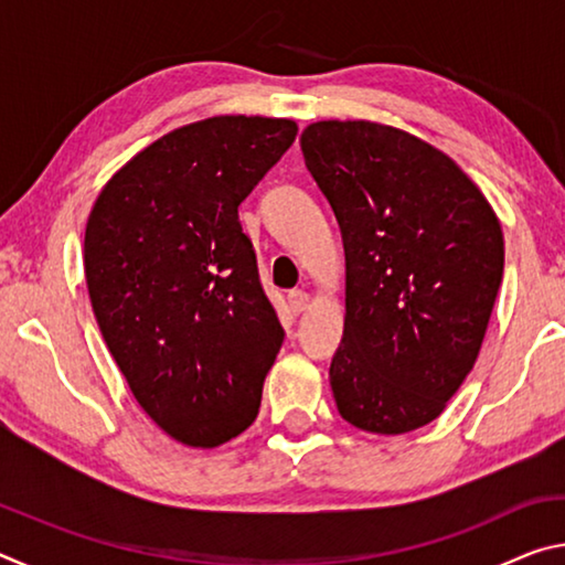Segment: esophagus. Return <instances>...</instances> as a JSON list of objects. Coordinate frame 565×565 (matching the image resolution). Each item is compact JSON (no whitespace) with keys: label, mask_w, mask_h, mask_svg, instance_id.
<instances>
[{"label":"esophagus","mask_w":565,"mask_h":565,"mask_svg":"<svg viewBox=\"0 0 565 565\" xmlns=\"http://www.w3.org/2000/svg\"><path fill=\"white\" fill-rule=\"evenodd\" d=\"M286 303H289V309L294 313H301V311H306V306H309V294L289 291V296H286Z\"/></svg>","instance_id":"1"}]
</instances>
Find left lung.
<instances>
[{"mask_svg": "<svg viewBox=\"0 0 565 565\" xmlns=\"http://www.w3.org/2000/svg\"><path fill=\"white\" fill-rule=\"evenodd\" d=\"M301 151L347 254L337 408L361 431L408 434L471 374L503 279L501 222L451 157L388 124L313 121Z\"/></svg>", "mask_w": 565, "mask_h": 565, "instance_id": "8db88e82", "label": "left lung"}]
</instances>
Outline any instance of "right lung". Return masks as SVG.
Listing matches in <instances>:
<instances>
[{
  "instance_id": "right-lung-1",
  "label": "right lung",
  "mask_w": 565,
  "mask_h": 565,
  "mask_svg": "<svg viewBox=\"0 0 565 565\" xmlns=\"http://www.w3.org/2000/svg\"><path fill=\"white\" fill-rule=\"evenodd\" d=\"M296 121L202 119L131 157L94 202L84 276L134 398L161 431L216 448L254 424L284 329L238 204L296 139Z\"/></svg>"
}]
</instances>
